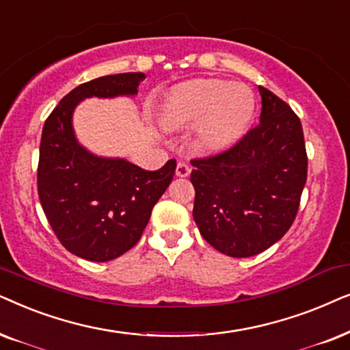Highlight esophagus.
<instances>
[{
	"label": "esophagus",
	"instance_id": "1",
	"mask_svg": "<svg viewBox=\"0 0 350 350\" xmlns=\"http://www.w3.org/2000/svg\"><path fill=\"white\" fill-rule=\"evenodd\" d=\"M189 174H190V166L187 163L179 161L178 166H176V176H179V178H187Z\"/></svg>",
	"mask_w": 350,
	"mask_h": 350
}]
</instances>
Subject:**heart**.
I'll return each mask as SVG.
<instances>
[{"label":"heart","instance_id":"1","mask_svg":"<svg viewBox=\"0 0 350 350\" xmlns=\"http://www.w3.org/2000/svg\"><path fill=\"white\" fill-rule=\"evenodd\" d=\"M254 110V94L243 83L198 78L170 92L161 118L172 129L198 124L200 146L224 150L246 131Z\"/></svg>","mask_w":350,"mask_h":350}]
</instances>
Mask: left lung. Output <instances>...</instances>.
I'll use <instances>...</instances> for the list:
<instances>
[{
	"instance_id": "1",
	"label": "left lung",
	"mask_w": 350,
	"mask_h": 350,
	"mask_svg": "<svg viewBox=\"0 0 350 350\" xmlns=\"http://www.w3.org/2000/svg\"><path fill=\"white\" fill-rule=\"evenodd\" d=\"M259 92L258 126L227 150L190 160L200 234L232 258L262 253L286 234L307 179L299 118L273 92L262 86Z\"/></svg>"
}]
</instances>
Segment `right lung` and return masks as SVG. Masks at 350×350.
Instances as JSON below:
<instances>
[{
	"instance_id": "add662e5",
	"label": "right lung",
	"mask_w": 350,
	"mask_h": 350,
	"mask_svg": "<svg viewBox=\"0 0 350 350\" xmlns=\"http://www.w3.org/2000/svg\"><path fill=\"white\" fill-rule=\"evenodd\" d=\"M144 80V73H118L83 83L44 121L40 202L55 237L78 258L105 262L131 250L174 176L176 160L146 171L123 158L92 155L75 137L72 116L83 99L134 96Z\"/></svg>"
}]
</instances>
